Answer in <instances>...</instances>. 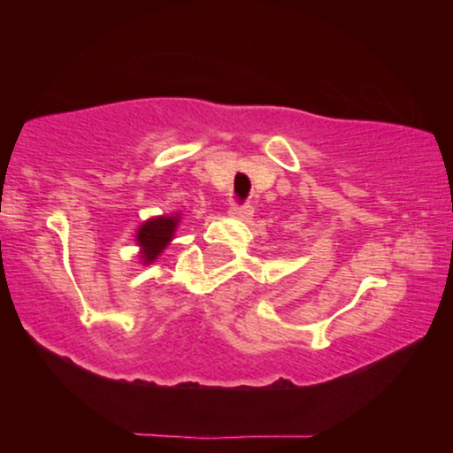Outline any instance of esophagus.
Returning <instances> with one entry per match:
<instances>
[{"mask_svg":"<svg viewBox=\"0 0 453 453\" xmlns=\"http://www.w3.org/2000/svg\"><path fill=\"white\" fill-rule=\"evenodd\" d=\"M227 215L234 217V219H251L253 217V206L251 204H238V202H232Z\"/></svg>","mask_w":453,"mask_h":453,"instance_id":"1","label":"esophagus"}]
</instances>
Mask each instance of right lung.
Wrapping results in <instances>:
<instances>
[{
  "label": "right lung",
  "instance_id": "add662e5",
  "mask_svg": "<svg viewBox=\"0 0 453 453\" xmlns=\"http://www.w3.org/2000/svg\"><path fill=\"white\" fill-rule=\"evenodd\" d=\"M176 227V217H157L150 219L140 227L136 234V241L142 247V257L150 262L161 253V249L170 242Z\"/></svg>",
  "mask_w": 453,
  "mask_h": 453
}]
</instances>
